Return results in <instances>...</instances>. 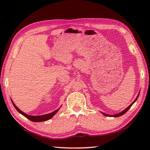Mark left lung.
<instances>
[{
  "label": "left lung",
  "mask_w": 150,
  "mask_h": 150,
  "mask_svg": "<svg viewBox=\"0 0 150 150\" xmlns=\"http://www.w3.org/2000/svg\"><path fill=\"white\" fill-rule=\"evenodd\" d=\"M139 95H138V96L137 97V98H135V100L133 102V103L129 105V106L126 108V109H125L124 110V111H122V112H120V113H118V114H116V115H107V114H106V113H103V114L104 115H105V116H110V117H120V116H121V115H124V113H126L127 111H128L129 110V108L132 107V105L133 104V103H135V102L137 100V98H138V97H139Z\"/></svg>",
  "instance_id": "1"
}]
</instances>
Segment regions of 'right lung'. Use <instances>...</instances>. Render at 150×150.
Returning <instances> with one entry per match:
<instances>
[{"instance_id": "1", "label": "right lung", "mask_w": 150, "mask_h": 150, "mask_svg": "<svg viewBox=\"0 0 150 150\" xmlns=\"http://www.w3.org/2000/svg\"><path fill=\"white\" fill-rule=\"evenodd\" d=\"M12 103H13V105L14 106L15 109L17 110L19 113H21L22 115H24L25 117H26L28 119L30 120L31 121H33V122H42V121H46L47 120H49L52 117L55 115L56 113L58 112V111L60 109V108H59L58 110H57L55 111H53V112L49 113V114H46V115H39V116H32V115H27L25 113L22 112L21 110H19L18 108L16 106V105L13 103V101H12Z\"/></svg>"}]
</instances>
